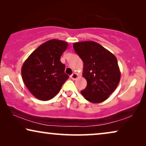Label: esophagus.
<instances>
[{
    "mask_svg": "<svg viewBox=\"0 0 146 146\" xmlns=\"http://www.w3.org/2000/svg\"><path fill=\"white\" fill-rule=\"evenodd\" d=\"M70 78L72 80H76L78 78V74L76 73H73L70 76Z\"/></svg>",
    "mask_w": 146,
    "mask_h": 146,
    "instance_id": "1",
    "label": "esophagus"
}]
</instances>
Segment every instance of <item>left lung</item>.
Here are the masks:
<instances>
[{
    "label": "left lung",
    "instance_id": "1",
    "mask_svg": "<svg viewBox=\"0 0 146 146\" xmlns=\"http://www.w3.org/2000/svg\"><path fill=\"white\" fill-rule=\"evenodd\" d=\"M73 47L82 60V75L87 81V86L81 91L82 95L92 103L105 101L120 80L121 73L116 57L94 41L75 42Z\"/></svg>",
    "mask_w": 146,
    "mask_h": 146
}]
</instances>
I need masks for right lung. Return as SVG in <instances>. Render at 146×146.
Masks as SVG:
<instances>
[{"mask_svg": "<svg viewBox=\"0 0 146 146\" xmlns=\"http://www.w3.org/2000/svg\"><path fill=\"white\" fill-rule=\"evenodd\" d=\"M65 41L52 39L39 46L24 62L23 82L31 93L42 101L51 100L59 92L69 76L60 56L66 50Z\"/></svg>", "mask_w": 146, "mask_h": 146, "instance_id": "add662e5", "label": "right lung"}]
</instances>
